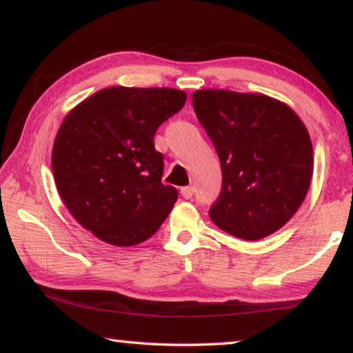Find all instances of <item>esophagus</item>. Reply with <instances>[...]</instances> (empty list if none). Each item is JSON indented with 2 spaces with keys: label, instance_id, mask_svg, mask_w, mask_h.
<instances>
[{
  "label": "esophagus",
  "instance_id": "34e87169",
  "mask_svg": "<svg viewBox=\"0 0 353 353\" xmlns=\"http://www.w3.org/2000/svg\"><path fill=\"white\" fill-rule=\"evenodd\" d=\"M181 194L183 196L185 199L193 198V194H194V187H183V188H181Z\"/></svg>",
  "mask_w": 353,
  "mask_h": 353
}]
</instances>
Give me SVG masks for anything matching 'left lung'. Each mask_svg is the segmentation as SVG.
Segmentation results:
<instances>
[{"mask_svg": "<svg viewBox=\"0 0 353 353\" xmlns=\"http://www.w3.org/2000/svg\"><path fill=\"white\" fill-rule=\"evenodd\" d=\"M193 107L223 171L212 221L243 240L274 234L297 212L312 181L307 128L288 105L265 94L199 90Z\"/></svg>", "mask_w": 353, "mask_h": 353, "instance_id": "obj_1", "label": "left lung"}]
</instances>
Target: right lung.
Segmentation results:
<instances>
[{"instance_id":"obj_1","label":"right lung","mask_w":353,"mask_h":353,"mask_svg":"<svg viewBox=\"0 0 353 353\" xmlns=\"http://www.w3.org/2000/svg\"><path fill=\"white\" fill-rule=\"evenodd\" d=\"M174 88L110 87L65 117L52 148L59 194L77 223L113 246L152 236L172 210L177 190L162 183L160 124L182 109Z\"/></svg>"}]
</instances>
